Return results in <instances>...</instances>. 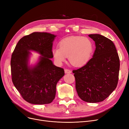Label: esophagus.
<instances>
[{
	"mask_svg": "<svg viewBox=\"0 0 129 129\" xmlns=\"http://www.w3.org/2000/svg\"><path fill=\"white\" fill-rule=\"evenodd\" d=\"M64 71H65V74H70L72 73V71L69 69H65Z\"/></svg>",
	"mask_w": 129,
	"mask_h": 129,
	"instance_id": "1",
	"label": "esophagus"
}]
</instances>
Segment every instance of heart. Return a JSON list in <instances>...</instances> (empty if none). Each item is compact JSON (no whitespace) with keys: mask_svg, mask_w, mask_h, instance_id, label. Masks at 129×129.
<instances>
[{"mask_svg":"<svg viewBox=\"0 0 129 129\" xmlns=\"http://www.w3.org/2000/svg\"><path fill=\"white\" fill-rule=\"evenodd\" d=\"M94 51V44L91 39L80 36L70 37L61 40L59 49L53 50L54 59L62 64L68 57L69 62L74 66L85 65L91 58Z\"/></svg>","mask_w":129,"mask_h":129,"instance_id":"b5f03b06","label":"heart"}]
</instances>
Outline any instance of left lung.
<instances>
[{
    "instance_id": "obj_1",
    "label": "left lung",
    "mask_w": 129,
    "mask_h": 129,
    "mask_svg": "<svg viewBox=\"0 0 129 129\" xmlns=\"http://www.w3.org/2000/svg\"><path fill=\"white\" fill-rule=\"evenodd\" d=\"M88 36L95 42L92 57L73 73L80 98L87 103H96L104 101L116 88L120 59L111 40L99 34Z\"/></svg>"
}]
</instances>
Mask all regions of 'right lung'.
I'll list each match as a JSON object with an SVG mask.
<instances>
[{
  "label": "right lung",
  "instance_id": "right-lung-1",
  "mask_svg": "<svg viewBox=\"0 0 129 129\" xmlns=\"http://www.w3.org/2000/svg\"><path fill=\"white\" fill-rule=\"evenodd\" d=\"M56 36L46 32H33L20 39L11 59L12 80L16 89L27 102L35 105L52 102L56 94V85L64 75L63 69L54 65L53 42ZM41 55L33 66L29 64L31 53Z\"/></svg>",
  "mask_w": 129,
  "mask_h": 129
}]
</instances>
